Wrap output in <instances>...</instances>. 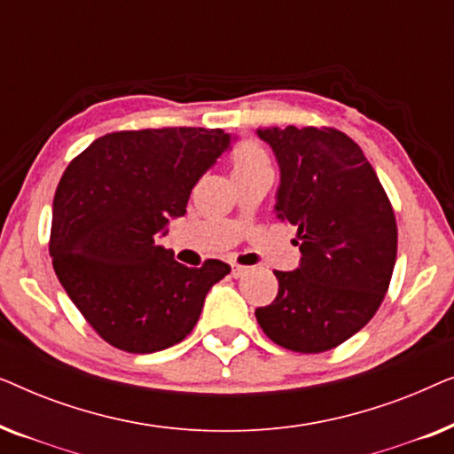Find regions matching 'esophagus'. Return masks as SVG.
I'll return each instance as SVG.
<instances>
[{"mask_svg": "<svg viewBox=\"0 0 454 454\" xmlns=\"http://www.w3.org/2000/svg\"><path fill=\"white\" fill-rule=\"evenodd\" d=\"M247 272V266H241V264H231V275L238 278L241 275H246Z\"/></svg>", "mask_w": 454, "mask_h": 454, "instance_id": "obj_1", "label": "esophagus"}]
</instances>
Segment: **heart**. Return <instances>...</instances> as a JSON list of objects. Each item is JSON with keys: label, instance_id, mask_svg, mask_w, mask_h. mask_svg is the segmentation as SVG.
Segmentation results:
<instances>
[{"label": "heart", "instance_id": "1", "mask_svg": "<svg viewBox=\"0 0 454 454\" xmlns=\"http://www.w3.org/2000/svg\"><path fill=\"white\" fill-rule=\"evenodd\" d=\"M231 165H233V176H235V173H246V171L260 169V167H269V157H266L262 146L252 140H246L233 148Z\"/></svg>", "mask_w": 454, "mask_h": 454}]
</instances>
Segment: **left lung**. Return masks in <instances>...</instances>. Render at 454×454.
<instances>
[{
    "mask_svg": "<svg viewBox=\"0 0 454 454\" xmlns=\"http://www.w3.org/2000/svg\"><path fill=\"white\" fill-rule=\"evenodd\" d=\"M281 182L275 213L297 227L295 270H275L278 294L256 309L285 349L322 353L353 337L380 308L396 260V221L362 148L333 128H264Z\"/></svg>",
    "mask_w": 454,
    "mask_h": 454,
    "instance_id": "1",
    "label": "left lung"
}]
</instances>
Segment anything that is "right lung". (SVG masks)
<instances>
[{"mask_svg": "<svg viewBox=\"0 0 454 454\" xmlns=\"http://www.w3.org/2000/svg\"><path fill=\"white\" fill-rule=\"evenodd\" d=\"M233 142L204 128L115 132L67 165L53 198L49 254L74 306L109 345L154 353L179 343L210 287L229 275L221 260L179 264L159 238Z\"/></svg>", "mask_w": 454, "mask_h": 454, "instance_id": "right-lung-1", "label": "right lung"}]
</instances>
